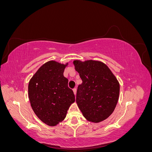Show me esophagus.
<instances>
[{
  "mask_svg": "<svg viewBox=\"0 0 152 152\" xmlns=\"http://www.w3.org/2000/svg\"><path fill=\"white\" fill-rule=\"evenodd\" d=\"M73 93H74L75 96L76 95V93H77V89L76 88H74L73 89Z\"/></svg>",
  "mask_w": 152,
  "mask_h": 152,
  "instance_id": "1",
  "label": "esophagus"
}]
</instances>
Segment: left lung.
<instances>
[{"instance_id":"8db88e82","label":"left lung","mask_w":152,"mask_h":152,"mask_svg":"<svg viewBox=\"0 0 152 152\" xmlns=\"http://www.w3.org/2000/svg\"><path fill=\"white\" fill-rule=\"evenodd\" d=\"M82 83L78 86L76 102L83 116L98 123L111 115L117 104L120 84L108 66L99 61H73Z\"/></svg>"}]
</instances>
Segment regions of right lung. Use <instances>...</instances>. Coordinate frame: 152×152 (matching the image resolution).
Masks as SVG:
<instances>
[{
	"label": "right lung",
	"mask_w": 152,
	"mask_h": 152,
	"mask_svg": "<svg viewBox=\"0 0 152 152\" xmlns=\"http://www.w3.org/2000/svg\"><path fill=\"white\" fill-rule=\"evenodd\" d=\"M68 65L49 61L41 66L28 84L31 107L41 121L55 126L65 118L75 95L63 72Z\"/></svg>",
	"instance_id": "add662e5"
}]
</instances>
